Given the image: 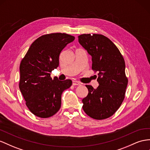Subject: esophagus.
<instances>
[{"mask_svg": "<svg viewBox=\"0 0 150 150\" xmlns=\"http://www.w3.org/2000/svg\"><path fill=\"white\" fill-rule=\"evenodd\" d=\"M80 84L81 83L78 81H72V85H73V86H79Z\"/></svg>", "mask_w": 150, "mask_h": 150, "instance_id": "esophagus-1", "label": "esophagus"}]
</instances>
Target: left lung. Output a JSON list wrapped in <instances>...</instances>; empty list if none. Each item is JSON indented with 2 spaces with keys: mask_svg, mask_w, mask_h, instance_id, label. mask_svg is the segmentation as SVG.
Segmentation results:
<instances>
[{
  "mask_svg": "<svg viewBox=\"0 0 150 150\" xmlns=\"http://www.w3.org/2000/svg\"><path fill=\"white\" fill-rule=\"evenodd\" d=\"M79 43L92 57V70L98 72L99 86L86 85L88 94L83 99V109L91 118L107 119L114 115L125 98L128 79L125 61L118 48L101 34L78 36Z\"/></svg>",
  "mask_w": 150,
  "mask_h": 150,
  "instance_id": "left-lung-1",
  "label": "left lung"
}]
</instances>
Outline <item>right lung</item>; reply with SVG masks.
Returning <instances> with one entry per match:
<instances>
[{"mask_svg":"<svg viewBox=\"0 0 150 150\" xmlns=\"http://www.w3.org/2000/svg\"><path fill=\"white\" fill-rule=\"evenodd\" d=\"M75 37L53 33L40 36L31 44L20 64L19 87L30 111L40 118L53 116L61 107L62 92L71 79H52L50 72L59 66V55Z\"/></svg>","mask_w":150,"mask_h":150,"instance_id":"obj_1","label":"right lung"}]
</instances>
